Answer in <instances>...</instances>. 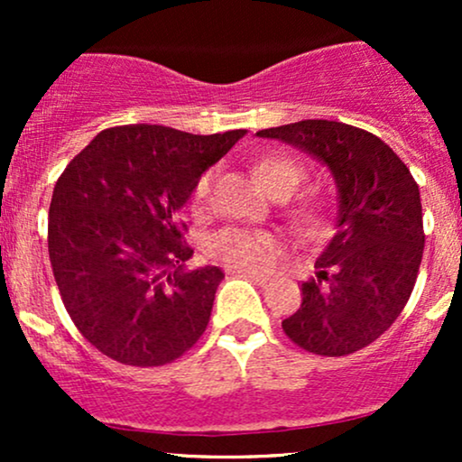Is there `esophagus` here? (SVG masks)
<instances>
[{"instance_id": "obj_1", "label": "esophagus", "mask_w": 462, "mask_h": 462, "mask_svg": "<svg viewBox=\"0 0 462 462\" xmlns=\"http://www.w3.org/2000/svg\"><path fill=\"white\" fill-rule=\"evenodd\" d=\"M227 273H230V275H243V278L256 280V282H261V284H264L269 280L267 275H263V273H258V272H252V269H243V267H230V269H227Z\"/></svg>"}]
</instances>
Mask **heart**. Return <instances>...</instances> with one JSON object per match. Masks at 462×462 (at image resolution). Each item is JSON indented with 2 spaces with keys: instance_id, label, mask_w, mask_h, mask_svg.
I'll list each match as a JSON object with an SVG mask.
<instances>
[{
  "instance_id": "1",
  "label": "heart",
  "mask_w": 462,
  "mask_h": 462,
  "mask_svg": "<svg viewBox=\"0 0 462 462\" xmlns=\"http://www.w3.org/2000/svg\"><path fill=\"white\" fill-rule=\"evenodd\" d=\"M254 173L261 180L269 195L284 199L304 182L306 167L298 158L282 152H264L252 164ZM217 171L206 169L190 190V206L193 213H204L213 193ZM291 224L304 235L319 236L330 230L334 221V206L330 198L321 190H309L295 199L286 208ZM208 254L217 261L243 269H267L282 254V243L278 236L261 230H243V227H227L217 232L208 241Z\"/></svg>"
}]
</instances>
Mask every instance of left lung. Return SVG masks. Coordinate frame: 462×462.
<instances>
[{
  "mask_svg": "<svg viewBox=\"0 0 462 462\" xmlns=\"http://www.w3.org/2000/svg\"><path fill=\"white\" fill-rule=\"evenodd\" d=\"M258 136L319 158L338 189L337 235L282 330L319 356L358 352L389 330L417 282L426 235L415 178L383 139L341 121L304 119Z\"/></svg>",
  "mask_w": 462,
  "mask_h": 462,
  "instance_id": "1",
  "label": "left lung"
}]
</instances>
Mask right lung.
<instances>
[{
  "instance_id": "right-lung-1",
  "label": "right lung",
  "mask_w": 462,
  "mask_h": 462,
  "mask_svg": "<svg viewBox=\"0 0 462 462\" xmlns=\"http://www.w3.org/2000/svg\"><path fill=\"white\" fill-rule=\"evenodd\" d=\"M243 134L116 125L60 173L47 226L51 269L71 321L108 358L161 367L204 334L224 272H184L193 247L178 210Z\"/></svg>"
}]
</instances>
